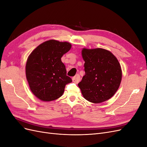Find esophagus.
I'll return each mask as SVG.
<instances>
[{
  "instance_id": "obj_1",
  "label": "esophagus",
  "mask_w": 147,
  "mask_h": 147,
  "mask_svg": "<svg viewBox=\"0 0 147 147\" xmlns=\"http://www.w3.org/2000/svg\"><path fill=\"white\" fill-rule=\"evenodd\" d=\"M72 81L75 83H78L80 81V75H75V77L72 78Z\"/></svg>"
}]
</instances>
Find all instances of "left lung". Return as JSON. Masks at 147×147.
I'll return each mask as SVG.
<instances>
[{"label":"left lung","instance_id":"left-lung-1","mask_svg":"<svg viewBox=\"0 0 147 147\" xmlns=\"http://www.w3.org/2000/svg\"><path fill=\"white\" fill-rule=\"evenodd\" d=\"M82 55L85 74L78 85L84 98L94 104L109 100L121 81V68L117 57L103 48H83Z\"/></svg>","mask_w":147,"mask_h":147}]
</instances>
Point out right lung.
Here are the masks:
<instances>
[{
    "mask_svg": "<svg viewBox=\"0 0 147 147\" xmlns=\"http://www.w3.org/2000/svg\"><path fill=\"white\" fill-rule=\"evenodd\" d=\"M71 47L69 42L50 40L39 45L29 56L26 78L31 91L40 100L49 102L59 98L66 84L72 82L67 76L61 59Z\"/></svg>",
    "mask_w": 147,
    "mask_h": 147,
    "instance_id": "add662e5",
    "label": "right lung"
}]
</instances>
